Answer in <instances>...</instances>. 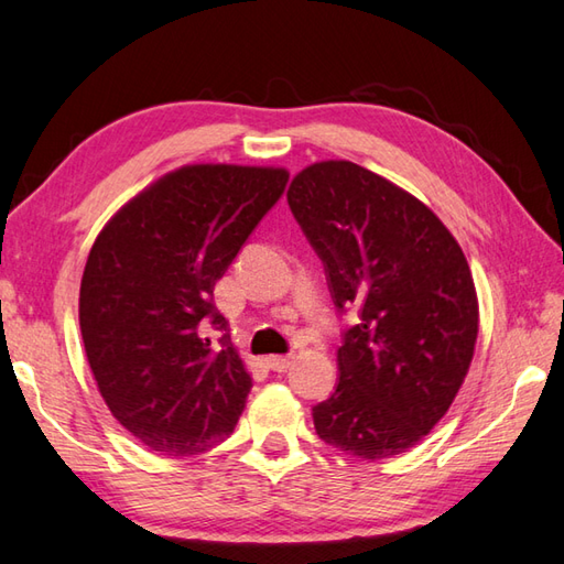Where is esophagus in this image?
<instances>
[{
  "mask_svg": "<svg viewBox=\"0 0 564 564\" xmlns=\"http://www.w3.org/2000/svg\"><path fill=\"white\" fill-rule=\"evenodd\" d=\"M267 366L275 370V373H283V370H289L293 366V356H269Z\"/></svg>",
  "mask_w": 564,
  "mask_h": 564,
  "instance_id": "obj_1",
  "label": "esophagus"
}]
</instances>
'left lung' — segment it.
<instances>
[{
    "mask_svg": "<svg viewBox=\"0 0 564 564\" xmlns=\"http://www.w3.org/2000/svg\"><path fill=\"white\" fill-rule=\"evenodd\" d=\"M289 206L337 313H358L341 334L337 390L313 406L317 436L356 458H392L438 424L470 368L480 322L470 267L422 200L354 162L307 166Z\"/></svg>",
    "mask_w": 564,
    "mask_h": 564,
    "instance_id": "left-lung-1",
    "label": "left lung"
}]
</instances>
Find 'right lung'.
<instances>
[{
    "label": "right lung",
    "mask_w": 564,
    "mask_h": 564,
    "mask_svg": "<svg viewBox=\"0 0 564 564\" xmlns=\"http://www.w3.org/2000/svg\"><path fill=\"white\" fill-rule=\"evenodd\" d=\"M289 184L271 166L191 164L118 210L94 242L79 327L111 414L148 448L198 455L232 434L251 378L215 283Z\"/></svg>",
    "instance_id": "add662e5"
}]
</instances>
